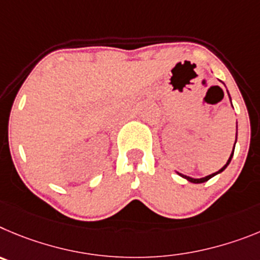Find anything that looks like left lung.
I'll return each mask as SVG.
<instances>
[{"mask_svg":"<svg viewBox=\"0 0 260 260\" xmlns=\"http://www.w3.org/2000/svg\"><path fill=\"white\" fill-rule=\"evenodd\" d=\"M229 98H231V97H229ZM236 141H237V133H236ZM235 145H236V142H235ZM233 153H235V147H233V151H232V154H231V156H229L228 162H226L225 165H224L223 167L220 168V170L217 171V172H215V174H211V175H209V176H206V177H201V179H193V177H190V176H186V175L179 174V172H177V174H179L180 176H181V177H184V179H186V180H188V181H190V182H194V184H201V182H205V181H207V180H210V179H211V177H214L215 175H217V174H220V172H223V171L225 170V168H226V166H228L229 163H231V160H232Z\"/></svg>","mask_w":260,"mask_h":260,"instance_id":"1","label":"left lung"}]
</instances>
